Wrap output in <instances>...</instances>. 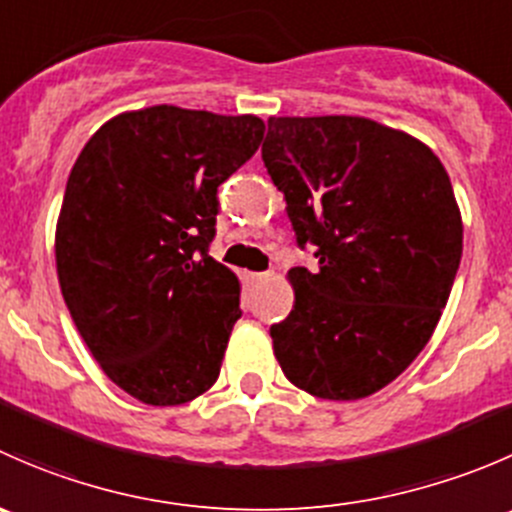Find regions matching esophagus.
Returning a JSON list of instances; mask_svg holds the SVG:
<instances>
[{
  "mask_svg": "<svg viewBox=\"0 0 512 512\" xmlns=\"http://www.w3.org/2000/svg\"><path fill=\"white\" fill-rule=\"evenodd\" d=\"M270 272H252V275H250V282H252V285H260V282H267V280H270Z\"/></svg>",
  "mask_w": 512,
  "mask_h": 512,
  "instance_id": "obj_1",
  "label": "esophagus"
}]
</instances>
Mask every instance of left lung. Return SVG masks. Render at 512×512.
<instances>
[{"instance_id": "8db88e82", "label": "left lung", "mask_w": 512, "mask_h": 512, "mask_svg": "<svg viewBox=\"0 0 512 512\" xmlns=\"http://www.w3.org/2000/svg\"><path fill=\"white\" fill-rule=\"evenodd\" d=\"M262 160L299 250L294 309L270 337L317 399L354 401L396 379L441 319L463 252L451 178L431 148L359 116L270 118Z\"/></svg>"}]
</instances>
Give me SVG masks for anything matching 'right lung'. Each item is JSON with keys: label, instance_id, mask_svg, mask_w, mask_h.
I'll return each instance as SVG.
<instances>
[{"label": "right lung", "instance_id": "obj_1", "mask_svg": "<svg viewBox=\"0 0 512 512\" xmlns=\"http://www.w3.org/2000/svg\"><path fill=\"white\" fill-rule=\"evenodd\" d=\"M257 116L153 106L111 118L71 168L61 294L108 379L151 406L218 381L240 285L210 257L218 188L260 148Z\"/></svg>", "mask_w": 512, "mask_h": 512}]
</instances>
